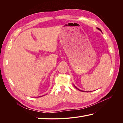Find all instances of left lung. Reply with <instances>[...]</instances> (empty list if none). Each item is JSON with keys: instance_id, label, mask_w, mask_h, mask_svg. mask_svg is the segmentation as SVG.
I'll list each match as a JSON object with an SVG mask.
<instances>
[{"instance_id": "1", "label": "left lung", "mask_w": 123, "mask_h": 123, "mask_svg": "<svg viewBox=\"0 0 123 123\" xmlns=\"http://www.w3.org/2000/svg\"><path fill=\"white\" fill-rule=\"evenodd\" d=\"M98 29L99 30H100V31H101V30H100V29H99V28H98ZM78 89V90H79L80 91H81V90H80V89ZM83 91V92H84V91Z\"/></svg>"}]
</instances>
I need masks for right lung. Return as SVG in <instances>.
I'll list each match as a JSON object with an SVG mask.
<instances>
[{"label": "right lung", "instance_id": "obj_1", "mask_svg": "<svg viewBox=\"0 0 123 123\" xmlns=\"http://www.w3.org/2000/svg\"><path fill=\"white\" fill-rule=\"evenodd\" d=\"M39 97H40V96H39ZM39 97H38V98H39Z\"/></svg>", "mask_w": 123, "mask_h": 123}]
</instances>
